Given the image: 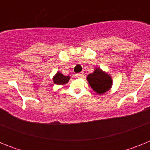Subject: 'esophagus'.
Returning <instances> with one entry per match:
<instances>
[{
	"instance_id": "34e87169",
	"label": "esophagus",
	"mask_w": 150,
	"mask_h": 150,
	"mask_svg": "<svg viewBox=\"0 0 150 150\" xmlns=\"http://www.w3.org/2000/svg\"><path fill=\"white\" fill-rule=\"evenodd\" d=\"M83 76H84V74H76V78H82V77H83Z\"/></svg>"
}]
</instances>
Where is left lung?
<instances>
[{
	"label": "left lung",
	"mask_w": 150,
	"mask_h": 150,
	"mask_svg": "<svg viewBox=\"0 0 150 150\" xmlns=\"http://www.w3.org/2000/svg\"><path fill=\"white\" fill-rule=\"evenodd\" d=\"M89 86L98 95H102L109 91L112 87V79L109 74L97 67L93 73L87 76Z\"/></svg>",
	"instance_id": "8db88e82"
}]
</instances>
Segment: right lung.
I'll return each mask as SVG.
<instances>
[{"label":"right lung","mask_w":150,"mask_h":150,"mask_svg":"<svg viewBox=\"0 0 150 150\" xmlns=\"http://www.w3.org/2000/svg\"><path fill=\"white\" fill-rule=\"evenodd\" d=\"M70 76H64L62 73L57 72L56 74L52 78L53 83L57 85H61V86H64L65 85L70 79Z\"/></svg>","instance_id":"right-lung-1"}]
</instances>
